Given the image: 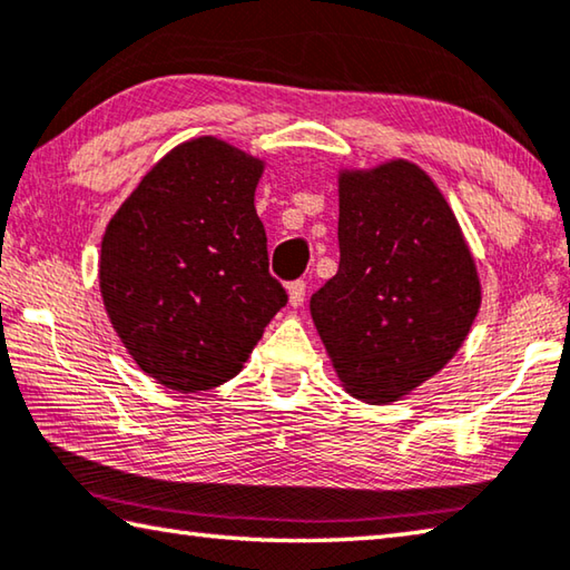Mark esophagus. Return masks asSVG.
Listing matches in <instances>:
<instances>
[{
	"mask_svg": "<svg viewBox=\"0 0 570 570\" xmlns=\"http://www.w3.org/2000/svg\"><path fill=\"white\" fill-rule=\"evenodd\" d=\"M287 303H289V307H299L305 303V283L303 281H295L287 285Z\"/></svg>",
	"mask_w": 570,
	"mask_h": 570,
	"instance_id": "34e87169",
	"label": "esophagus"
}]
</instances>
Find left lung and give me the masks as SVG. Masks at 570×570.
Instances as JSON below:
<instances>
[{
    "label": "left lung",
    "mask_w": 570,
    "mask_h": 570,
    "mask_svg": "<svg viewBox=\"0 0 570 570\" xmlns=\"http://www.w3.org/2000/svg\"><path fill=\"white\" fill-rule=\"evenodd\" d=\"M340 271L309 299L342 390L392 404L464 345L481 307L476 261L424 168H340Z\"/></svg>",
    "instance_id": "left-lung-1"
}]
</instances>
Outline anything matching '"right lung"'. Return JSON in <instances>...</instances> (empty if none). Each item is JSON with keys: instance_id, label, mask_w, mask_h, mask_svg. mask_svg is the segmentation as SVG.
Returning <instances> with one entry per match:
<instances>
[{"instance_id": "1", "label": "right lung", "mask_w": 570, "mask_h": 570, "mask_svg": "<svg viewBox=\"0 0 570 570\" xmlns=\"http://www.w3.org/2000/svg\"><path fill=\"white\" fill-rule=\"evenodd\" d=\"M265 160L198 136L158 160L106 225L99 289L116 335L176 392L233 380L287 303L255 210Z\"/></svg>"}]
</instances>
